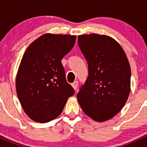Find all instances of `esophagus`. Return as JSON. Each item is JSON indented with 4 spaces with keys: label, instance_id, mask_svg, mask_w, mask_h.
<instances>
[{
    "label": "esophagus",
    "instance_id": "esophagus-1",
    "mask_svg": "<svg viewBox=\"0 0 147 147\" xmlns=\"http://www.w3.org/2000/svg\"><path fill=\"white\" fill-rule=\"evenodd\" d=\"M72 87H73V88L76 90L77 88H78V81H75V82L72 84Z\"/></svg>",
    "mask_w": 147,
    "mask_h": 147
}]
</instances>
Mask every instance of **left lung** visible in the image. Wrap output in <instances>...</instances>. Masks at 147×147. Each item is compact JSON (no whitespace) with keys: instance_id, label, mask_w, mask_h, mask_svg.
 I'll list each match as a JSON object with an SVG mask.
<instances>
[{"instance_id":"left-lung-1","label":"left lung","mask_w":147,"mask_h":147,"mask_svg":"<svg viewBox=\"0 0 147 147\" xmlns=\"http://www.w3.org/2000/svg\"><path fill=\"white\" fill-rule=\"evenodd\" d=\"M88 65V76L77 94L83 112L97 121L111 119L122 109L130 92L131 69L115 40L97 34L78 36Z\"/></svg>"}]
</instances>
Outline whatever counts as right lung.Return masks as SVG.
<instances>
[{"mask_svg":"<svg viewBox=\"0 0 147 147\" xmlns=\"http://www.w3.org/2000/svg\"><path fill=\"white\" fill-rule=\"evenodd\" d=\"M75 41V35L45 34L23 55L16 77V91L25 112L37 122H48L58 117L67 99L75 94L67 82L61 60Z\"/></svg>","mask_w":147,"mask_h":147,"instance_id":"add662e5","label":"right lung"}]
</instances>
